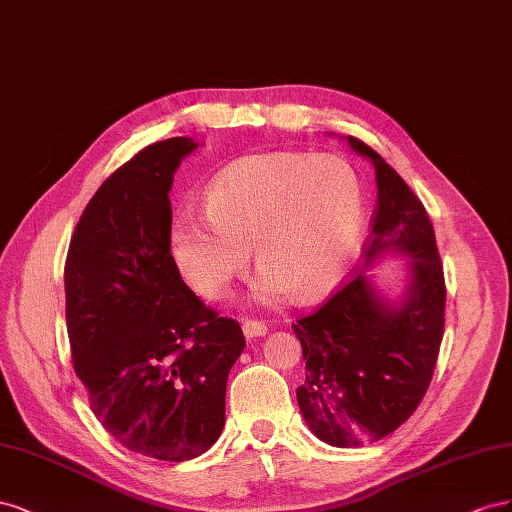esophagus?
Masks as SVG:
<instances>
[{"label":"esophagus","instance_id":"esophagus-1","mask_svg":"<svg viewBox=\"0 0 512 512\" xmlns=\"http://www.w3.org/2000/svg\"><path fill=\"white\" fill-rule=\"evenodd\" d=\"M242 330H244V337L246 339H255V337H264L268 332V326L264 321H257V319H244L242 321Z\"/></svg>","mask_w":512,"mask_h":512}]
</instances>
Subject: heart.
Returning <instances> with one entry per match:
<instances>
[{
    "label": "heart",
    "mask_w": 512,
    "mask_h": 512,
    "mask_svg": "<svg viewBox=\"0 0 512 512\" xmlns=\"http://www.w3.org/2000/svg\"><path fill=\"white\" fill-rule=\"evenodd\" d=\"M203 215L182 214L171 248L182 274L208 300L227 296L253 248L261 296L311 298L354 255L364 227V195L339 156L264 152L216 175Z\"/></svg>",
    "instance_id": "b5f03b06"
}]
</instances>
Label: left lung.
<instances>
[{"mask_svg":"<svg viewBox=\"0 0 512 512\" xmlns=\"http://www.w3.org/2000/svg\"><path fill=\"white\" fill-rule=\"evenodd\" d=\"M347 143L375 167L377 206L360 257H410L412 281L390 304L354 270L311 315L294 324L306 360L300 412L321 442L371 444L410 418L431 384L444 337L446 283L435 231L422 201L367 143Z\"/></svg>","mask_w":512,"mask_h":512,"instance_id":"8db88e82","label":"left lung"}]
</instances>
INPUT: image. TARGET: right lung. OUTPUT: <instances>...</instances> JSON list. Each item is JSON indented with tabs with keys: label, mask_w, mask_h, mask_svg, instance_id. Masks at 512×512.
<instances>
[{
	"label": "right lung",
	"mask_w": 512,
	"mask_h": 512,
	"mask_svg": "<svg viewBox=\"0 0 512 512\" xmlns=\"http://www.w3.org/2000/svg\"><path fill=\"white\" fill-rule=\"evenodd\" d=\"M197 143L156 141L102 182L68 246L66 324L100 425L160 461L203 455L225 427L227 377L246 345L171 255L173 173Z\"/></svg>",
	"instance_id": "obj_1"
}]
</instances>
